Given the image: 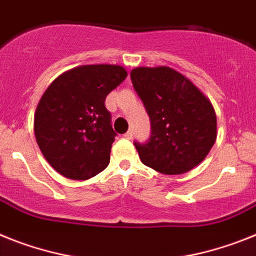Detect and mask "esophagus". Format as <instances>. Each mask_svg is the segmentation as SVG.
Segmentation results:
<instances>
[{"label": "esophagus", "instance_id": "obj_1", "mask_svg": "<svg viewBox=\"0 0 256 256\" xmlns=\"http://www.w3.org/2000/svg\"><path fill=\"white\" fill-rule=\"evenodd\" d=\"M124 137H126V138H128V140L132 138V137H133V130H128V132H126V134H124Z\"/></svg>", "mask_w": 256, "mask_h": 256}]
</instances>
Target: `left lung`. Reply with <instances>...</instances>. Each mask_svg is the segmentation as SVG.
Returning <instances> with one entry per match:
<instances>
[{"mask_svg": "<svg viewBox=\"0 0 256 256\" xmlns=\"http://www.w3.org/2000/svg\"><path fill=\"white\" fill-rule=\"evenodd\" d=\"M130 80L152 126L146 142H133L141 162L164 174H185L200 164L216 140L211 102L170 67H138Z\"/></svg>", "mask_w": 256, "mask_h": 256, "instance_id": "8db88e82", "label": "left lung"}]
</instances>
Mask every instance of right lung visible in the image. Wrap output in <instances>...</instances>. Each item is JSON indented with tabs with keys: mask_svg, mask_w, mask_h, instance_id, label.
<instances>
[{
	"mask_svg": "<svg viewBox=\"0 0 256 256\" xmlns=\"http://www.w3.org/2000/svg\"><path fill=\"white\" fill-rule=\"evenodd\" d=\"M126 78L120 66H82L56 78L41 97L34 114L37 145L64 178L88 180L108 166L116 133L104 101Z\"/></svg>",
	"mask_w": 256,
	"mask_h": 256,
	"instance_id": "right-lung-1",
	"label": "right lung"
}]
</instances>
